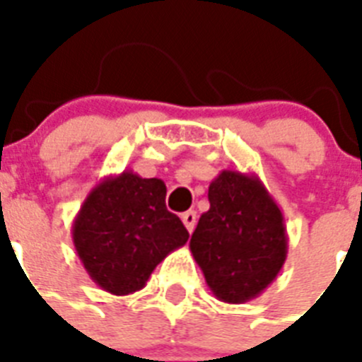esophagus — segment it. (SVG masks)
I'll return each mask as SVG.
<instances>
[{
    "label": "esophagus",
    "instance_id": "obj_1",
    "mask_svg": "<svg viewBox=\"0 0 362 362\" xmlns=\"http://www.w3.org/2000/svg\"><path fill=\"white\" fill-rule=\"evenodd\" d=\"M182 221H184V226H186L187 231L193 233V229H195V223H197V214H195L193 210H187V212H184V214H182Z\"/></svg>",
    "mask_w": 362,
    "mask_h": 362
}]
</instances>
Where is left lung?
Instances as JSON below:
<instances>
[{
  "instance_id": "1",
  "label": "left lung",
  "mask_w": 362,
  "mask_h": 362,
  "mask_svg": "<svg viewBox=\"0 0 362 362\" xmlns=\"http://www.w3.org/2000/svg\"><path fill=\"white\" fill-rule=\"evenodd\" d=\"M189 250L216 298L240 304L276 280L287 257L284 214L255 175L221 170Z\"/></svg>"
}]
</instances>
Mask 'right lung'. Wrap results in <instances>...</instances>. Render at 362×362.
<instances>
[{
  "instance_id": "right-lung-1",
  "label": "right lung",
  "mask_w": 362,
  "mask_h": 362,
  "mask_svg": "<svg viewBox=\"0 0 362 362\" xmlns=\"http://www.w3.org/2000/svg\"><path fill=\"white\" fill-rule=\"evenodd\" d=\"M163 180L133 170L107 176L88 193L73 221V244L103 291L118 297L139 291L153 269L187 242L189 233L167 210Z\"/></svg>"
}]
</instances>
